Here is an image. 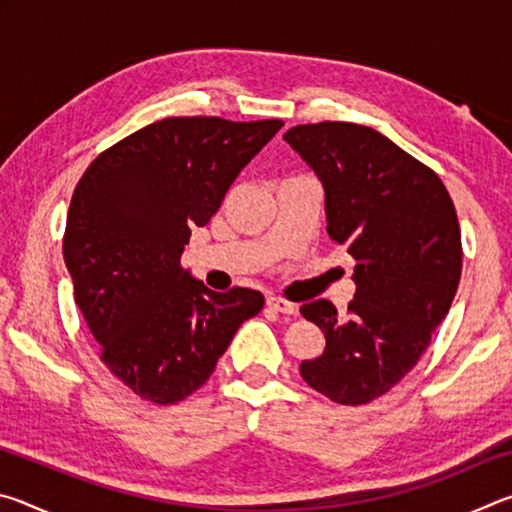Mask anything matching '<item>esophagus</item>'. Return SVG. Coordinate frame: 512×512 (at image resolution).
I'll use <instances>...</instances> for the list:
<instances>
[{
    "instance_id": "1",
    "label": "esophagus",
    "mask_w": 512,
    "mask_h": 512,
    "mask_svg": "<svg viewBox=\"0 0 512 512\" xmlns=\"http://www.w3.org/2000/svg\"><path fill=\"white\" fill-rule=\"evenodd\" d=\"M266 305L271 307L277 314H284V316H296L298 314V305H293L289 300H282V298H268Z\"/></svg>"
}]
</instances>
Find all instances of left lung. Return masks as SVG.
<instances>
[{
  "instance_id": "left-lung-1",
  "label": "left lung",
  "mask_w": 512,
  "mask_h": 512,
  "mask_svg": "<svg viewBox=\"0 0 512 512\" xmlns=\"http://www.w3.org/2000/svg\"><path fill=\"white\" fill-rule=\"evenodd\" d=\"M284 142L323 185L329 239L357 262L348 318L325 298L300 307L327 341L300 375L332 402L366 404L413 370L452 307L463 266L454 203L436 173L368 126H293Z\"/></svg>"
}]
</instances>
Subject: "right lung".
Segmentation results:
<instances>
[{
    "mask_svg": "<svg viewBox=\"0 0 512 512\" xmlns=\"http://www.w3.org/2000/svg\"><path fill=\"white\" fill-rule=\"evenodd\" d=\"M280 119L169 117L94 160L67 212L63 257L101 359L155 404L201 388L264 296L216 293L180 264L192 228L219 210Z\"/></svg>",
    "mask_w": 512,
    "mask_h": 512,
    "instance_id": "add662e5",
    "label": "right lung"
}]
</instances>
